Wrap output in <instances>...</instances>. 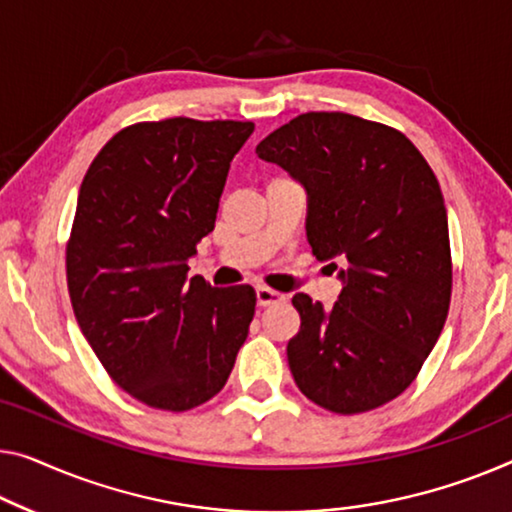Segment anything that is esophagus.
<instances>
[{"label":"esophagus","instance_id":"34e87169","mask_svg":"<svg viewBox=\"0 0 512 512\" xmlns=\"http://www.w3.org/2000/svg\"><path fill=\"white\" fill-rule=\"evenodd\" d=\"M255 296H257V305H259V308H269V305H273V303H282V301H285V294L273 292V289H269V287H257Z\"/></svg>","mask_w":512,"mask_h":512}]
</instances>
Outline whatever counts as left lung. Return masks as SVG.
<instances>
[{
  "instance_id": "obj_1",
  "label": "left lung",
  "mask_w": 512,
  "mask_h": 512,
  "mask_svg": "<svg viewBox=\"0 0 512 512\" xmlns=\"http://www.w3.org/2000/svg\"><path fill=\"white\" fill-rule=\"evenodd\" d=\"M255 154L305 188L312 255L342 282L329 310L308 294L292 299L301 315L287 345L296 386L335 414L391 402L416 379L451 305L437 177L400 131L345 112L299 114Z\"/></svg>"
}]
</instances>
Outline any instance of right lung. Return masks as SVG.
Here are the masks:
<instances>
[{"label":"right lung","instance_id":"obj_1","mask_svg":"<svg viewBox=\"0 0 512 512\" xmlns=\"http://www.w3.org/2000/svg\"><path fill=\"white\" fill-rule=\"evenodd\" d=\"M253 121L174 117L119 131L82 179L66 278L108 375L149 407L186 411L225 386L255 289L188 278Z\"/></svg>","mask_w":512,"mask_h":512}]
</instances>
